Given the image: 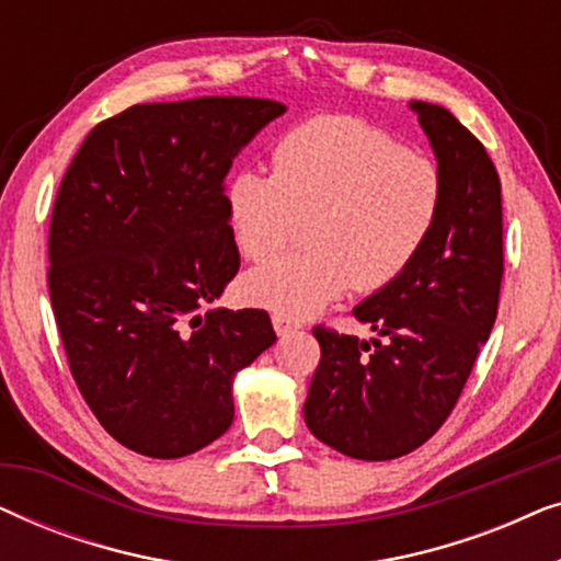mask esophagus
Wrapping results in <instances>:
<instances>
[{
	"label": "esophagus",
	"mask_w": 561,
	"mask_h": 561,
	"mask_svg": "<svg viewBox=\"0 0 561 561\" xmlns=\"http://www.w3.org/2000/svg\"><path fill=\"white\" fill-rule=\"evenodd\" d=\"M273 329L278 334H288V332H296V329H301V324H298V321H294V319L283 317V313H273Z\"/></svg>",
	"instance_id": "1"
}]
</instances>
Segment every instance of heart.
<instances>
[{
    "label": "heart",
    "instance_id": "obj_1",
    "mask_svg": "<svg viewBox=\"0 0 561 561\" xmlns=\"http://www.w3.org/2000/svg\"><path fill=\"white\" fill-rule=\"evenodd\" d=\"M240 252L265 263L310 221V250L244 275L250 304L311 317L350 286L380 290L416 263L444 209V175L386 129L313 117L273 152V173L240 171L227 188Z\"/></svg>",
    "mask_w": 561,
    "mask_h": 561
}]
</instances>
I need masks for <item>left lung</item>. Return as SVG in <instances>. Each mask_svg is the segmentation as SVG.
I'll use <instances>...</instances> for the list:
<instances>
[{
	"mask_svg": "<svg viewBox=\"0 0 561 561\" xmlns=\"http://www.w3.org/2000/svg\"><path fill=\"white\" fill-rule=\"evenodd\" d=\"M444 175V209L416 263L355 306L378 340L313 327L321 359L304 403L311 434L382 462L419 449L449 419L497 317L501 179L485 145L444 106L411 102Z\"/></svg>",
	"mask_w": 561,
	"mask_h": 561,
	"instance_id": "obj_1",
	"label": "left lung"
}]
</instances>
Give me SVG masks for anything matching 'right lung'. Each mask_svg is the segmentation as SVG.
<instances>
[{
  "label": "right lung",
  "mask_w": 561,
  "mask_h": 561,
  "mask_svg": "<svg viewBox=\"0 0 561 561\" xmlns=\"http://www.w3.org/2000/svg\"><path fill=\"white\" fill-rule=\"evenodd\" d=\"M283 112L252 96L135 104L91 129L60 181L53 313L83 401L137 455L175 459L219 439L234 373L275 342L263 309L196 311L240 271L232 160Z\"/></svg>",
  "instance_id": "right-lung-1"
}]
</instances>
